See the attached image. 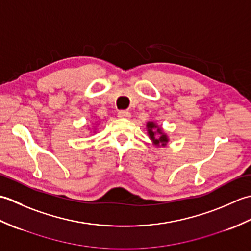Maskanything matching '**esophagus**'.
Segmentation results:
<instances>
[{
    "label": "esophagus",
    "instance_id": "34e87169",
    "mask_svg": "<svg viewBox=\"0 0 251 251\" xmlns=\"http://www.w3.org/2000/svg\"><path fill=\"white\" fill-rule=\"evenodd\" d=\"M117 116L121 117V119H129V117L131 116V114H130L129 111L121 110V111H119V113H117Z\"/></svg>",
    "mask_w": 251,
    "mask_h": 251
}]
</instances>
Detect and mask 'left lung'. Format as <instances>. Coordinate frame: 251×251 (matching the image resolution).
Instances as JSON below:
<instances>
[{
	"label": "left lung",
	"instance_id": "left-lung-1",
	"mask_svg": "<svg viewBox=\"0 0 251 251\" xmlns=\"http://www.w3.org/2000/svg\"><path fill=\"white\" fill-rule=\"evenodd\" d=\"M148 127V134L150 136L152 141L155 143L156 146H166V143L168 142V138L167 136L164 134L163 130L159 128V127L155 124L154 122H148L147 124ZM158 135H156V134Z\"/></svg>",
	"mask_w": 251,
	"mask_h": 251
}]
</instances>
